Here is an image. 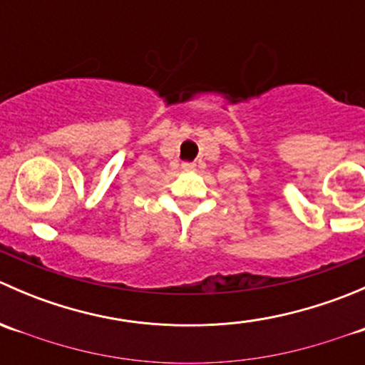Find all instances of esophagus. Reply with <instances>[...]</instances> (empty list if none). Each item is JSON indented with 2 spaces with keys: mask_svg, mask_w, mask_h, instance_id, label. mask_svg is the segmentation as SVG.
Masks as SVG:
<instances>
[{
  "mask_svg": "<svg viewBox=\"0 0 365 365\" xmlns=\"http://www.w3.org/2000/svg\"><path fill=\"white\" fill-rule=\"evenodd\" d=\"M182 168L185 169V171H194V168H196V164H194V162H183Z\"/></svg>",
  "mask_w": 365,
  "mask_h": 365,
  "instance_id": "esophagus-1",
  "label": "esophagus"
}]
</instances>
